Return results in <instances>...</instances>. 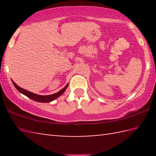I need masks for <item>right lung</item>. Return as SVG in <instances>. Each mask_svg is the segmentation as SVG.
Segmentation results:
<instances>
[{
  "label": "right lung",
  "instance_id": "obj_1",
  "mask_svg": "<svg viewBox=\"0 0 156 156\" xmlns=\"http://www.w3.org/2000/svg\"><path fill=\"white\" fill-rule=\"evenodd\" d=\"M12 83L14 84L16 89L18 91L20 92L21 94H24L25 96L30 98V99L34 100V101L39 102H49L52 101V100H54V99L57 98L58 97H59L60 95H62L63 93H64V91L66 90V89H67L68 86V84H67V85H66L62 89H61V90L58 92V93H56L54 94L49 95V96H40V95L31 93V92L25 90L24 89L20 88V87H18L13 80H12Z\"/></svg>",
  "mask_w": 156,
  "mask_h": 156
}]
</instances>
